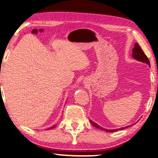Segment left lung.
<instances>
[{"mask_svg": "<svg viewBox=\"0 0 158 158\" xmlns=\"http://www.w3.org/2000/svg\"><path fill=\"white\" fill-rule=\"evenodd\" d=\"M132 57L135 60H136L139 61H141V62L144 63V64H147V65H149V66L150 67V61L149 60V59L146 56V55L144 54V52H143V51L142 50V48H140V46H139V44L138 43H135L134 44V48H133L132 50ZM89 122H90L91 124L93 125L95 127H97V129H100L101 130H103L106 132H114V131H117L118 130H123V129H125L126 128L129 127H130L131 125H129V126H127L125 127H121L120 129H104L103 127H101V126H99L98 125H97V123H94L92 121V120L89 119Z\"/></svg>", "mask_w": 158, "mask_h": 158, "instance_id": "8db88e82", "label": "left lung"}]
</instances>
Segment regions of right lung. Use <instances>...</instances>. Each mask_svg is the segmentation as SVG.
Instances as JSON below:
<instances>
[{
  "label": "right lung",
  "instance_id": "obj_1",
  "mask_svg": "<svg viewBox=\"0 0 158 158\" xmlns=\"http://www.w3.org/2000/svg\"><path fill=\"white\" fill-rule=\"evenodd\" d=\"M56 127V125H54V126H52V127H51L50 128H48L47 129H48V130H49V129H53L54 127Z\"/></svg>",
  "mask_w": 158,
  "mask_h": 158
}]
</instances>
